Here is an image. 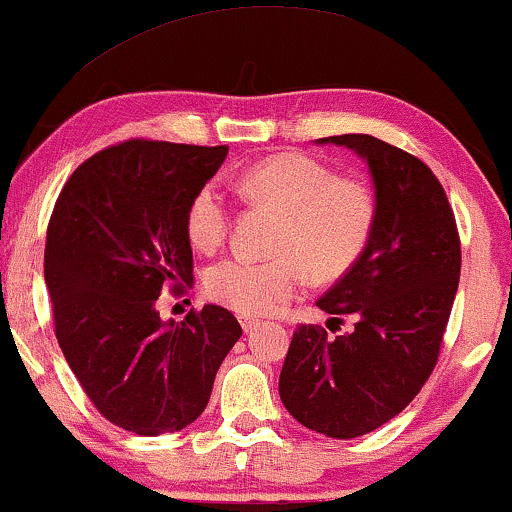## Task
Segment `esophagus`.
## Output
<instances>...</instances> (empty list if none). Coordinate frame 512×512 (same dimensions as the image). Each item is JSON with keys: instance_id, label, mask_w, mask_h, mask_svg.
<instances>
[{"instance_id": "esophagus-1", "label": "esophagus", "mask_w": 512, "mask_h": 512, "mask_svg": "<svg viewBox=\"0 0 512 512\" xmlns=\"http://www.w3.org/2000/svg\"><path fill=\"white\" fill-rule=\"evenodd\" d=\"M256 327H261V320H254V317H242V329L247 331H254Z\"/></svg>"}]
</instances>
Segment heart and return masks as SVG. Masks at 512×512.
<instances>
[{
	"label": "heart",
	"mask_w": 512,
	"mask_h": 512,
	"mask_svg": "<svg viewBox=\"0 0 512 512\" xmlns=\"http://www.w3.org/2000/svg\"><path fill=\"white\" fill-rule=\"evenodd\" d=\"M237 188L282 214L275 258L235 254L204 272L211 301L256 317L275 313L301 294L308 270L317 280H336L364 254L376 225V195L357 178L338 176L320 159L284 152L249 167ZM230 230V202L223 185L209 181L192 195L185 211V232L199 251H214Z\"/></svg>",
	"instance_id": "obj_1"
}]
</instances>
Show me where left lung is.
Instances as JSON below:
<instances>
[{"label": "left lung", "mask_w": 512, "mask_h": 512, "mask_svg": "<svg viewBox=\"0 0 512 512\" xmlns=\"http://www.w3.org/2000/svg\"><path fill=\"white\" fill-rule=\"evenodd\" d=\"M367 159L376 225L357 263L317 305L353 315L336 338L298 324L280 374L289 414L336 440L367 435L400 414L440 357L461 275V240L442 183L428 164L369 134L320 138Z\"/></svg>", "instance_id": "obj_1"}]
</instances>
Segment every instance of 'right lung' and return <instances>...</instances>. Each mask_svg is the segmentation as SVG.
Listing matches in <instances>:
<instances>
[{
	"label": "right lung",
	"instance_id": "obj_1",
	"mask_svg": "<svg viewBox=\"0 0 512 512\" xmlns=\"http://www.w3.org/2000/svg\"><path fill=\"white\" fill-rule=\"evenodd\" d=\"M228 145L131 141L79 164L46 228L44 280L53 331L94 407L129 433L190 426L242 336L221 305L159 320L162 291L192 284L185 211Z\"/></svg>",
	"mask_w": 512,
	"mask_h": 512
}]
</instances>
